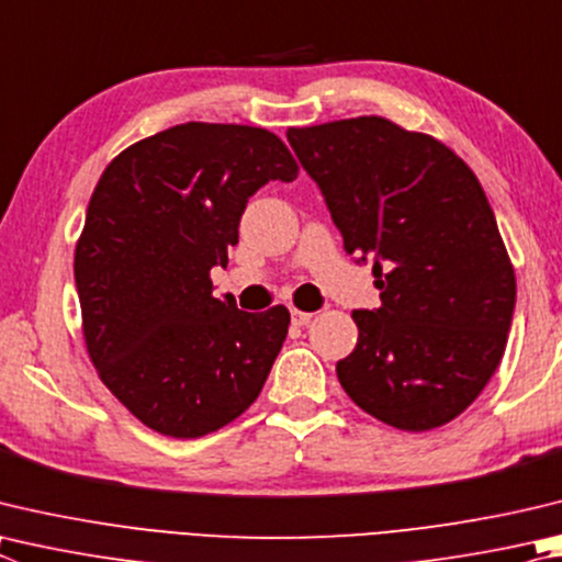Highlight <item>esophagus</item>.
<instances>
[{
	"instance_id": "1",
	"label": "esophagus",
	"mask_w": 562,
	"mask_h": 562,
	"mask_svg": "<svg viewBox=\"0 0 562 562\" xmlns=\"http://www.w3.org/2000/svg\"><path fill=\"white\" fill-rule=\"evenodd\" d=\"M312 319V312H302V310H292V324H307Z\"/></svg>"
}]
</instances>
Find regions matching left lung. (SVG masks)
<instances>
[{"label": "left lung", "mask_w": 562, "mask_h": 562, "mask_svg": "<svg viewBox=\"0 0 562 562\" xmlns=\"http://www.w3.org/2000/svg\"><path fill=\"white\" fill-rule=\"evenodd\" d=\"M288 139L381 290L379 310L351 314L359 341L336 363L341 387L397 430L454 420L502 363L516 307L482 183L442 142L379 115L290 127Z\"/></svg>", "instance_id": "8db88e82"}]
</instances>
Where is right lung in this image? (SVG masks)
<instances>
[{"mask_svg": "<svg viewBox=\"0 0 562 562\" xmlns=\"http://www.w3.org/2000/svg\"><path fill=\"white\" fill-rule=\"evenodd\" d=\"M284 142L262 127L157 132L110 161L76 246L90 361L149 430L193 440L246 413L288 336L290 312H240L213 297L240 216L268 181L297 179Z\"/></svg>", "mask_w": 562, "mask_h": 562, "instance_id": "right-lung-1", "label": "right lung"}]
</instances>
